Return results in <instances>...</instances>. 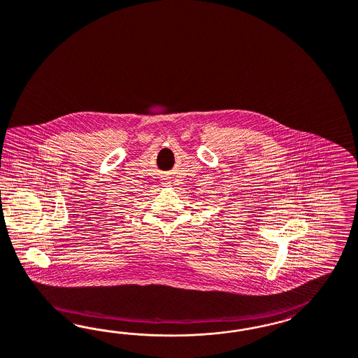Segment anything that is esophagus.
I'll list each match as a JSON object with an SVG mask.
<instances>
[{"label":"esophagus","instance_id":"34e87169","mask_svg":"<svg viewBox=\"0 0 358 358\" xmlns=\"http://www.w3.org/2000/svg\"><path fill=\"white\" fill-rule=\"evenodd\" d=\"M165 184H166V185H169V182H165Z\"/></svg>","mask_w":358,"mask_h":358}]
</instances>
